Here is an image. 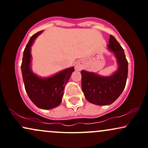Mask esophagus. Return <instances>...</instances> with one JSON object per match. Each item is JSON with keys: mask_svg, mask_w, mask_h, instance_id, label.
Segmentation results:
<instances>
[{"mask_svg": "<svg viewBox=\"0 0 148 148\" xmlns=\"http://www.w3.org/2000/svg\"><path fill=\"white\" fill-rule=\"evenodd\" d=\"M75 69H76V70L79 71V70H81V67H80L79 64H76V65L75 66Z\"/></svg>", "mask_w": 148, "mask_h": 148, "instance_id": "34e87169", "label": "esophagus"}]
</instances>
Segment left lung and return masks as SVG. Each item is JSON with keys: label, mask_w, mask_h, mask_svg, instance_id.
Here are the masks:
<instances>
[{"label": "left lung", "mask_w": 148, "mask_h": 148, "mask_svg": "<svg viewBox=\"0 0 148 148\" xmlns=\"http://www.w3.org/2000/svg\"><path fill=\"white\" fill-rule=\"evenodd\" d=\"M108 49L115 54L118 69L113 75L101 76L82 70L81 87L85 97L96 105L111 104L119 97L125 89L128 74V62L123 47L113 35H110Z\"/></svg>", "instance_id": "obj_1"}]
</instances>
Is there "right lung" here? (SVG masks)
I'll return each instance as SVG.
<instances>
[{"mask_svg": "<svg viewBox=\"0 0 148 148\" xmlns=\"http://www.w3.org/2000/svg\"><path fill=\"white\" fill-rule=\"evenodd\" d=\"M42 31L33 35L27 44L22 59L21 72L25 91L30 100L38 108L47 110L60 105L64 88L74 68L72 67L66 69L48 78H40L33 73L30 69V47Z\"/></svg>", "mask_w": 148, "mask_h": 148, "instance_id": "add662e5", "label": "right lung"}]
</instances>
